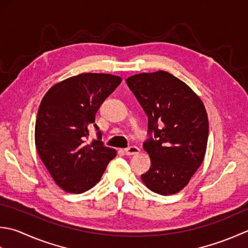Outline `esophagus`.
<instances>
[{
  "label": "esophagus",
  "instance_id": "34e87169",
  "mask_svg": "<svg viewBox=\"0 0 248 248\" xmlns=\"http://www.w3.org/2000/svg\"><path fill=\"white\" fill-rule=\"evenodd\" d=\"M139 152H140V149L138 146H135V145H130L124 150V153L126 155H135V154H138Z\"/></svg>",
  "mask_w": 248,
  "mask_h": 248
}]
</instances>
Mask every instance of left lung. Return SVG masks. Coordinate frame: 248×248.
<instances>
[{"label":"left lung","mask_w":248,"mask_h":248,"mask_svg":"<svg viewBox=\"0 0 248 248\" xmlns=\"http://www.w3.org/2000/svg\"><path fill=\"white\" fill-rule=\"evenodd\" d=\"M126 83L149 120L143 149L151 168L141 179L154 193H179L204 158L209 137L204 105L187 84L164 70L134 75Z\"/></svg>","instance_id":"obj_1"}]
</instances>
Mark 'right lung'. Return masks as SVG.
Returning a JSON list of instances; mask_svg holds the SVG:
<instances>
[{
	"label": "right lung",
	"instance_id": "right-lung-1",
	"mask_svg": "<svg viewBox=\"0 0 248 248\" xmlns=\"http://www.w3.org/2000/svg\"><path fill=\"white\" fill-rule=\"evenodd\" d=\"M122 78L85 73L50 89L39 105L35 123V144L40 159L61 188L81 194L98 183L114 149L105 146L95 114ZM92 125L98 139L86 143Z\"/></svg>",
	"mask_w": 248,
	"mask_h": 248
}]
</instances>
